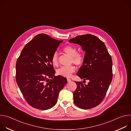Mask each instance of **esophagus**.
<instances>
[{"mask_svg":"<svg viewBox=\"0 0 131 131\" xmlns=\"http://www.w3.org/2000/svg\"><path fill=\"white\" fill-rule=\"evenodd\" d=\"M67 82H71V80L70 79H69V78H67Z\"/></svg>","mask_w":131,"mask_h":131,"instance_id":"obj_1","label":"esophagus"}]
</instances>
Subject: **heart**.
Returning <instances> with one entry per match:
<instances>
[{
  "label": "heart",
  "mask_w": 131,
  "mask_h": 131,
  "mask_svg": "<svg viewBox=\"0 0 131 131\" xmlns=\"http://www.w3.org/2000/svg\"><path fill=\"white\" fill-rule=\"evenodd\" d=\"M63 51L64 53L72 57V62L77 65H81L84 61V56L81 53H77V49L71 45L65 46L63 49ZM52 63L53 66H57L58 65V55L57 53L53 54L52 57ZM76 67L74 66H63L58 69L57 70L58 73L59 75L69 77L71 76V74L75 71Z\"/></svg>",
  "instance_id": "1"
}]
</instances>
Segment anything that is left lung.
Wrapping results in <instances>:
<instances>
[{
	"mask_svg": "<svg viewBox=\"0 0 131 131\" xmlns=\"http://www.w3.org/2000/svg\"><path fill=\"white\" fill-rule=\"evenodd\" d=\"M78 44L85 51L84 61L77 76L87 84L75 81L77 89L73 93L74 103L84 109L94 108L104 99L113 79V62L105 43L91 34L78 36L69 40Z\"/></svg>",
	"mask_w": 131,
	"mask_h": 131,
	"instance_id": "1",
	"label": "left lung"
}]
</instances>
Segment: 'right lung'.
Listing matches in <instances>:
<instances>
[{
  "label": "right lung",
  "instance_id": "obj_1",
  "mask_svg": "<svg viewBox=\"0 0 131 131\" xmlns=\"http://www.w3.org/2000/svg\"><path fill=\"white\" fill-rule=\"evenodd\" d=\"M63 41L47 34L37 35L25 46L16 61V81L27 102L34 108L47 110L53 107L67 83L66 78L54 76L51 61Z\"/></svg>",
  "mask_w": 131,
  "mask_h": 131
}]
</instances>
